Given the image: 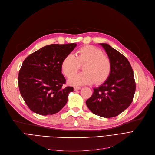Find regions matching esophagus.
Wrapping results in <instances>:
<instances>
[{"label":"esophagus","instance_id":"obj_1","mask_svg":"<svg viewBox=\"0 0 155 155\" xmlns=\"http://www.w3.org/2000/svg\"><path fill=\"white\" fill-rule=\"evenodd\" d=\"M73 89H74L75 91H79L81 89V87H75L74 88H73Z\"/></svg>","mask_w":155,"mask_h":155}]
</instances>
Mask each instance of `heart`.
<instances>
[{
    "mask_svg": "<svg viewBox=\"0 0 155 155\" xmlns=\"http://www.w3.org/2000/svg\"><path fill=\"white\" fill-rule=\"evenodd\" d=\"M85 64L84 72L71 77L68 83L71 85H91L95 82L101 84L106 81L112 71V63L108 56L103 54L100 48L92 45L81 47L77 56L68 54L63 59L61 70L68 78L74 75L80 68V64Z\"/></svg>",
    "mask_w": 155,
    "mask_h": 155,
    "instance_id": "b5f03b06",
    "label": "heart"
}]
</instances>
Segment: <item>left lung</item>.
I'll return each mask as SVG.
<instances>
[{
	"mask_svg": "<svg viewBox=\"0 0 155 155\" xmlns=\"http://www.w3.org/2000/svg\"><path fill=\"white\" fill-rule=\"evenodd\" d=\"M112 63V71L103 84L94 88L86 101L90 110L99 116L116 117L131 105L136 91L133 71L126 57L107 43H100Z\"/></svg>",
	"mask_w": 155,
	"mask_h": 155,
	"instance_id": "left-lung-1",
	"label": "left lung"
}]
</instances>
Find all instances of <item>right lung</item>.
I'll return each instance as SVG.
<instances>
[{"instance_id": "1", "label": "right lung", "mask_w": 155, "mask_h": 155, "mask_svg": "<svg viewBox=\"0 0 155 155\" xmlns=\"http://www.w3.org/2000/svg\"><path fill=\"white\" fill-rule=\"evenodd\" d=\"M76 43L52 44L29 55L23 61L18 75L20 93L28 107L40 115L58 112L67 104L72 87L61 73V63Z\"/></svg>"}]
</instances>
